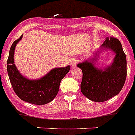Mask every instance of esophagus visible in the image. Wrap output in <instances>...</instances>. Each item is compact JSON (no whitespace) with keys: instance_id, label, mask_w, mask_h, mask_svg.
Instances as JSON below:
<instances>
[{"instance_id":"obj_1","label":"esophagus","mask_w":135,"mask_h":135,"mask_svg":"<svg viewBox=\"0 0 135 135\" xmlns=\"http://www.w3.org/2000/svg\"><path fill=\"white\" fill-rule=\"evenodd\" d=\"M77 62H78V60L76 59H72L70 61V64H71V66L72 68H75L76 66V64H77Z\"/></svg>"}]
</instances>
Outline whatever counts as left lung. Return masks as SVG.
<instances>
[{"label":"left lung","mask_w":135,"mask_h":135,"mask_svg":"<svg viewBox=\"0 0 135 135\" xmlns=\"http://www.w3.org/2000/svg\"><path fill=\"white\" fill-rule=\"evenodd\" d=\"M110 50L115 53L112 62L103 69L95 65L99 53ZM82 71V93L95 102H103L122 90L126 78V57L118 39L107 38L93 56L77 65Z\"/></svg>","instance_id":"left-lung-1"}]
</instances>
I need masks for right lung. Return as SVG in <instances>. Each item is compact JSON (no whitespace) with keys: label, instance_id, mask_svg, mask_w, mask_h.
<instances>
[{"label":"right lung","instance_id":"right-lung-1","mask_svg":"<svg viewBox=\"0 0 135 135\" xmlns=\"http://www.w3.org/2000/svg\"><path fill=\"white\" fill-rule=\"evenodd\" d=\"M23 35L15 40L9 51L7 60V72L11 84L16 95L23 101L34 105H45L53 101L57 95L62 79L70 71V66L53 68L38 79L26 78L17 68L14 53L17 44Z\"/></svg>","mask_w":135,"mask_h":135}]
</instances>
